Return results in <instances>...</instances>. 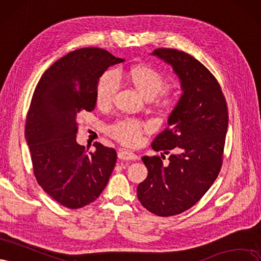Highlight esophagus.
Masks as SVG:
<instances>
[{"mask_svg":"<svg viewBox=\"0 0 261 261\" xmlns=\"http://www.w3.org/2000/svg\"><path fill=\"white\" fill-rule=\"evenodd\" d=\"M118 158L122 159V161H137V159H139L136 154L129 152V150H120L118 153Z\"/></svg>","mask_w":261,"mask_h":261,"instance_id":"esophagus-1","label":"esophagus"}]
</instances>
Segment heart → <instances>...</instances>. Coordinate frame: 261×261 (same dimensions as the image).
<instances>
[{"mask_svg":"<svg viewBox=\"0 0 261 261\" xmlns=\"http://www.w3.org/2000/svg\"><path fill=\"white\" fill-rule=\"evenodd\" d=\"M129 78L141 94L147 99H153L161 94V105L165 108L173 107L179 99L178 91L174 88H167L166 77L162 71L152 66L140 65L130 69ZM120 87L119 74L116 70L105 71L97 82L95 98L98 106L106 107L113 100ZM149 128L146 122L137 119H125L114 123L108 131L111 136L124 145H137L140 143L142 134Z\"/></svg>","mask_w":261,"mask_h":261,"instance_id":"obj_1","label":"heart"}]
</instances>
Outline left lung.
Segmentation results:
<instances>
[{
  "instance_id": "obj_1",
  "label": "left lung",
  "mask_w": 261,
  "mask_h": 261,
  "mask_svg": "<svg viewBox=\"0 0 261 261\" xmlns=\"http://www.w3.org/2000/svg\"><path fill=\"white\" fill-rule=\"evenodd\" d=\"M153 55L172 66L183 94L168 127L152 143L156 152L175 153L168 158V166L159 156L142 157L148 174L137 191L148 212L170 217L194 206L219 174L228 106L217 79L196 58L175 48H156Z\"/></svg>"
}]
</instances>
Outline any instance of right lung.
Listing matches in <instances>:
<instances>
[{"mask_svg":"<svg viewBox=\"0 0 261 261\" xmlns=\"http://www.w3.org/2000/svg\"><path fill=\"white\" fill-rule=\"evenodd\" d=\"M106 49H75L42 74L31 98L24 136L39 186L58 204L78 209L94 201L107 186L117 161L112 147L79 145L77 117L95 107L100 75L122 63Z\"/></svg>","mask_w":261,"mask_h":261,"instance_id":"right-lung-1","label":"right lung"}]
</instances>
